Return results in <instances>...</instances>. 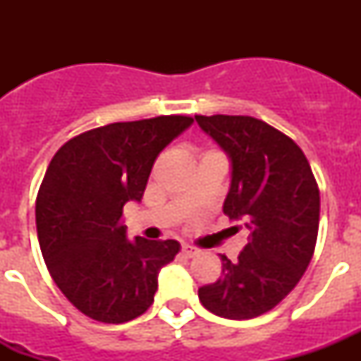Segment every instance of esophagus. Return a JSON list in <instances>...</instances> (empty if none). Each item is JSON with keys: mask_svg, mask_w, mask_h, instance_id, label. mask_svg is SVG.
<instances>
[{"mask_svg": "<svg viewBox=\"0 0 361 361\" xmlns=\"http://www.w3.org/2000/svg\"><path fill=\"white\" fill-rule=\"evenodd\" d=\"M183 255L186 258H193V257H197V255H199V250H197V247H193V245L184 244L183 245Z\"/></svg>", "mask_w": 361, "mask_h": 361, "instance_id": "obj_1", "label": "esophagus"}]
</instances>
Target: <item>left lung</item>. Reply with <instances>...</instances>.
<instances>
[{
    "mask_svg": "<svg viewBox=\"0 0 361 361\" xmlns=\"http://www.w3.org/2000/svg\"><path fill=\"white\" fill-rule=\"evenodd\" d=\"M231 159L229 220H244L250 238L222 276L199 289L208 311L250 320L279 305L311 262L320 222V191L309 161L291 137L250 116H195Z\"/></svg>",
    "mask_w": 361,
    "mask_h": 361,
    "instance_id": "1",
    "label": "left lung"
}]
</instances>
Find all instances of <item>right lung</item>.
<instances>
[{"instance_id":"1","label":"right lung","mask_w":361,"mask_h":361,"mask_svg":"<svg viewBox=\"0 0 361 361\" xmlns=\"http://www.w3.org/2000/svg\"><path fill=\"white\" fill-rule=\"evenodd\" d=\"M188 116L111 123L72 137L50 161L36 199L41 253L73 307L123 324L153 304L157 275L177 240L126 238L123 208L142 199L159 153L190 126Z\"/></svg>"}]
</instances>
